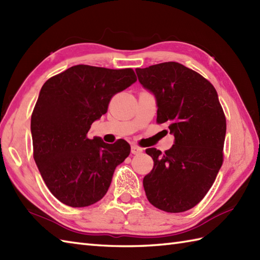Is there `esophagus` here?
Masks as SVG:
<instances>
[{"mask_svg":"<svg viewBox=\"0 0 260 260\" xmlns=\"http://www.w3.org/2000/svg\"><path fill=\"white\" fill-rule=\"evenodd\" d=\"M131 152H132V154H134V155H137V154H141L143 152V148L139 147L137 145H132Z\"/></svg>","mask_w":260,"mask_h":260,"instance_id":"obj_1","label":"esophagus"}]
</instances>
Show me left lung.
<instances>
[{
    "mask_svg": "<svg viewBox=\"0 0 260 260\" xmlns=\"http://www.w3.org/2000/svg\"><path fill=\"white\" fill-rule=\"evenodd\" d=\"M135 71L140 84L155 97L157 123H168L174 136V145L164 154L146 150L154 162L143 179L146 197L163 211H186L207 194L222 165L227 125L217 90L179 62Z\"/></svg>",
    "mask_w": 260,
    "mask_h": 260,
    "instance_id": "8db88e82",
    "label": "left lung"
}]
</instances>
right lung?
<instances>
[{
    "instance_id": "1",
    "label": "right lung",
    "mask_w": 260,
    "mask_h": 260,
    "mask_svg": "<svg viewBox=\"0 0 260 260\" xmlns=\"http://www.w3.org/2000/svg\"><path fill=\"white\" fill-rule=\"evenodd\" d=\"M133 69L78 64L48 79L31 116L33 157L48 189L69 207H88L108 191L114 171L129 155L126 141L88 139L110 99L136 81Z\"/></svg>"
}]
</instances>
